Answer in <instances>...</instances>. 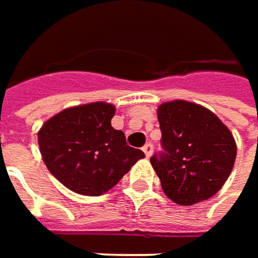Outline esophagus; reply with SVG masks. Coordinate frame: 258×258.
<instances>
[{
  "instance_id": "1",
  "label": "esophagus",
  "mask_w": 258,
  "mask_h": 258,
  "mask_svg": "<svg viewBox=\"0 0 258 258\" xmlns=\"http://www.w3.org/2000/svg\"><path fill=\"white\" fill-rule=\"evenodd\" d=\"M143 152H144V155H146V158H150V156H152V153H153V146H152L150 143L144 144Z\"/></svg>"
}]
</instances>
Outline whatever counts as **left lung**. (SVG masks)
Instances as JSON below:
<instances>
[{
  "instance_id": "obj_1",
  "label": "left lung",
  "mask_w": 258,
  "mask_h": 258,
  "mask_svg": "<svg viewBox=\"0 0 258 258\" xmlns=\"http://www.w3.org/2000/svg\"><path fill=\"white\" fill-rule=\"evenodd\" d=\"M158 119L165 153L152 156L150 163L163 192L181 206L213 197L234 168L232 133L212 111L188 100L162 103Z\"/></svg>"
}]
</instances>
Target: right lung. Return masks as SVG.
<instances>
[{"label": "right lung", "mask_w": 258, "mask_h": 258, "mask_svg": "<svg viewBox=\"0 0 258 258\" xmlns=\"http://www.w3.org/2000/svg\"><path fill=\"white\" fill-rule=\"evenodd\" d=\"M114 115V105L92 102L67 108L43 122L39 150L64 187L82 196H102L143 159V152L127 146L125 134L111 125Z\"/></svg>", "instance_id": "right-lung-1"}]
</instances>
